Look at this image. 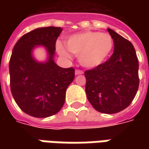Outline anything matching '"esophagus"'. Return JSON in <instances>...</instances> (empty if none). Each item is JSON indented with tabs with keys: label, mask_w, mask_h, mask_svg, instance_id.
Segmentation results:
<instances>
[{
	"label": "esophagus",
	"mask_w": 149,
	"mask_h": 149,
	"mask_svg": "<svg viewBox=\"0 0 149 149\" xmlns=\"http://www.w3.org/2000/svg\"><path fill=\"white\" fill-rule=\"evenodd\" d=\"M84 72L82 71V70H75V74L76 75H78V74H82Z\"/></svg>",
	"instance_id": "obj_1"
}]
</instances>
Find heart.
Instances as JSON below:
<instances>
[{"mask_svg": "<svg viewBox=\"0 0 149 149\" xmlns=\"http://www.w3.org/2000/svg\"><path fill=\"white\" fill-rule=\"evenodd\" d=\"M65 44L67 49L78 55L81 65L86 68H95L109 57L113 47V40L108 33L84 31L72 35L67 39ZM55 46L61 56L70 57L63 44L57 42Z\"/></svg>", "mask_w": 149, "mask_h": 149, "instance_id": "1", "label": "heart"}]
</instances>
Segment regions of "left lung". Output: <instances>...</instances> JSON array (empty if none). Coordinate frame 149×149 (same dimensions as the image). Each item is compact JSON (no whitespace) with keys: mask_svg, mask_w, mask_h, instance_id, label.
Returning a JSON list of instances; mask_svg holds the SVG:
<instances>
[{"mask_svg":"<svg viewBox=\"0 0 149 149\" xmlns=\"http://www.w3.org/2000/svg\"><path fill=\"white\" fill-rule=\"evenodd\" d=\"M114 50L109 60L84 72L85 92L97 111L116 113L134 99L139 85V60L133 44L111 29Z\"/></svg>","mask_w":149,"mask_h":149,"instance_id":"left-lung-1","label":"left lung"}]
</instances>
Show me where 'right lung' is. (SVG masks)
I'll return each mask as SVG.
<instances>
[{"mask_svg":"<svg viewBox=\"0 0 149 149\" xmlns=\"http://www.w3.org/2000/svg\"><path fill=\"white\" fill-rule=\"evenodd\" d=\"M61 27H41L25 34L15 45L10 59V91L15 103L26 113L36 118L52 116L61 109L68 86L74 79V69L61 68L53 57ZM36 45L49 54L45 63L32 56Z\"/></svg>","mask_w":149,"mask_h":149,"instance_id":"obj_1","label":"right lung"}]
</instances>
